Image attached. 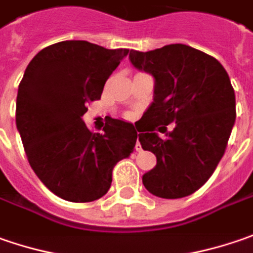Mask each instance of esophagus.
I'll use <instances>...</instances> for the list:
<instances>
[{"label": "esophagus", "mask_w": 253, "mask_h": 253, "mask_svg": "<svg viewBox=\"0 0 253 253\" xmlns=\"http://www.w3.org/2000/svg\"><path fill=\"white\" fill-rule=\"evenodd\" d=\"M136 150H137V151L141 150V144H140V141H138V137H137V141H136Z\"/></svg>", "instance_id": "esophagus-1"}]
</instances>
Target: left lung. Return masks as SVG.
I'll return each instance as SVG.
<instances>
[{"instance_id": "obj_1", "label": "left lung", "mask_w": 253, "mask_h": 253, "mask_svg": "<svg viewBox=\"0 0 253 253\" xmlns=\"http://www.w3.org/2000/svg\"><path fill=\"white\" fill-rule=\"evenodd\" d=\"M128 59L154 78L153 102L136 126L141 147L157 159L143 184L160 198L191 195L212 175L235 125L229 76L215 58L182 43L130 50ZM170 123L174 128L167 132Z\"/></svg>"}]
</instances>
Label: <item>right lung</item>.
I'll return each instance as SVG.
<instances>
[{
  "instance_id": "1",
  "label": "right lung",
  "mask_w": 253,
  "mask_h": 253,
  "mask_svg": "<svg viewBox=\"0 0 253 253\" xmlns=\"http://www.w3.org/2000/svg\"><path fill=\"white\" fill-rule=\"evenodd\" d=\"M127 53L87 41L58 42L34 56L19 83L15 117L28 161L45 187L66 201L103 197L116 163L134 150L131 123L109 117L94 133L82 119Z\"/></svg>"
}]
</instances>
